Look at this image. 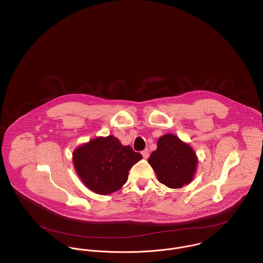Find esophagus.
<instances>
[{"label": "esophagus", "mask_w": 263, "mask_h": 263, "mask_svg": "<svg viewBox=\"0 0 263 263\" xmlns=\"http://www.w3.org/2000/svg\"><path fill=\"white\" fill-rule=\"evenodd\" d=\"M141 154H142V157L144 158V159H147L148 157H149V152H148V149L146 148V149H144V151H142L141 152Z\"/></svg>", "instance_id": "esophagus-1"}]
</instances>
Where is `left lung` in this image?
Instances as JSON below:
<instances>
[{"mask_svg":"<svg viewBox=\"0 0 263 263\" xmlns=\"http://www.w3.org/2000/svg\"><path fill=\"white\" fill-rule=\"evenodd\" d=\"M158 180L170 189H180L194 179L198 158L194 149L176 135L159 138L158 148L148 159Z\"/></svg>","mask_w":263,"mask_h":263,"instance_id":"1","label":"left lung"}]
</instances>
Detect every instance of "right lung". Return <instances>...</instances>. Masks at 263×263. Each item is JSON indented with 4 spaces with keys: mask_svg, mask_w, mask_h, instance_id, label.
Instances as JSON below:
<instances>
[{
    "mask_svg": "<svg viewBox=\"0 0 263 263\" xmlns=\"http://www.w3.org/2000/svg\"><path fill=\"white\" fill-rule=\"evenodd\" d=\"M142 156L123 145L112 135L97 137L73 151L72 163L83 183L98 195L119 191L128 180L129 170Z\"/></svg>",
    "mask_w": 263,
    "mask_h": 263,
    "instance_id": "right-lung-1",
    "label": "right lung"
}]
</instances>
